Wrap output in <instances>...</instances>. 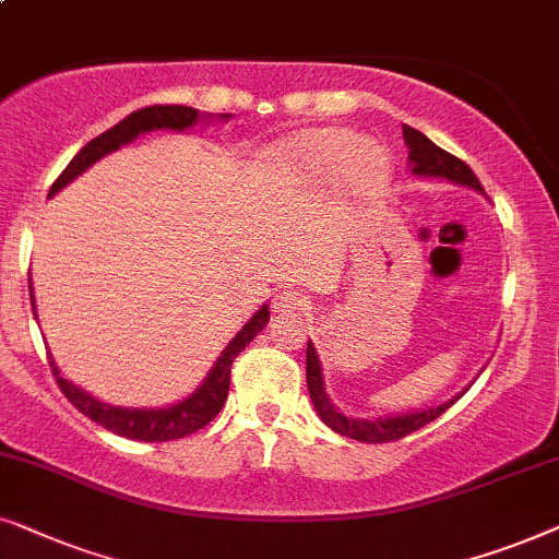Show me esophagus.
<instances>
[{"label": "esophagus", "mask_w": 559, "mask_h": 559, "mask_svg": "<svg viewBox=\"0 0 559 559\" xmlns=\"http://www.w3.org/2000/svg\"><path fill=\"white\" fill-rule=\"evenodd\" d=\"M304 309H307V301H304L299 292H292V288H286V292H281L273 299V314L278 317H299Z\"/></svg>", "instance_id": "1"}]
</instances>
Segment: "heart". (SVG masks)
I'll list each match as a JSON object with an SVG mask.
<instances>
[{
    "label": "heart",
    "mask_w": 559,
    "mask_h": 559,
    "mask_svg": "<svg viewBox=\"0 0 559 559\" xmlns=\"http://www.w3.org/2000/svg\"><path fill=\"white\" fill-rule=\"evenodd\" d=\"M267 168L292 189H324L340 181L353 193L381 191L391 178V158L376 140L353 130L317 128L296 132L265 153Z\"/></svg>",
    "instance_id": "obj_1"
}]
</instances>
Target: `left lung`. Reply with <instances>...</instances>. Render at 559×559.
<instances>
[{
    "label": "left lung",
    "instance_id": "left-lung-1",
    "mask_svg": "<svg viewBox=\"0 0 559 559\" xmlns=\"http://www.w3.org/2000/svg\"><path fill=\"white\" fill-rule=\"evenodd\" d=\"M404 143L408 147V170H412V176L442 178V181H450L455 186H467V189L483 193V186L478 181V176L471 170V166L455 158V155L444 153L442 147H437L427 135H421L419 130L404 124ZM473 381L467 383L463 391L455 393L452 399L429 408H416V412H401L391 416H368V419H362V416H347L330 401V393H326V383H324L322 360H319L314 342L311 340L307 342V389H309L311 404H314V412L319 414V419H322L326 427L357 442H391V440H401V437L412 435V431L421 429L424 424L435 421L437 416H442L457 399H463L465 391L473 385Z\"/></svg>",
    "mask_w": 559,
    "mask_h": 559
}]
</instances>
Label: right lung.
Segmentation results:
<instances>
[{
	"mask_svg": "<svg viewBox=\"0 0 559 559\" xmlns=\"http://www.w3.org/2000/svg\"><path fill=\"white\" fill-rule=\"evenodd\" d=\"M233 115H210V111H199L193 107H178V104H158V107H145L132 111L117 122L115 128L102 132L99 138H94L92 143H86L81 151L73 155V160L66 166L61 176L56 178V183L50 186L48 199L56 197L58 191L66 189L71 181L94 166L96 160H102L104 155L119 151L122 145H130L132 140L155 130H170V132H189L197 128L199 122L212 124V122H229ZM29 304H33V317L37 322V307H35V294H33V278H29ZM271 322V309L263 304L248 322L242 324V330L227 342V347L222 349L210 373L204 376V381L193 389L189 396L176 401L168 406H115L107 401L92 396L79 385H73L69 378L61 376V368L56 366L53 355H50V370H53L58 385H61L63 396L79 408L81 414L88 419L102 424L104 429L115 431L119 437H128V440L138 442H168V440H181V437L191 435V431L202 429L210 424L214 416L222 412L227 401L229 391V368H233L235 357L258 337V332H263V326Z\"/></svg>",
	"mask_w": 559,
	"mask_h": 559,
	"instance_id": "right-lung-1",
	"label": "right lung"
}]
</instances>
